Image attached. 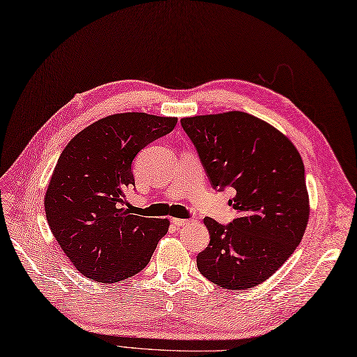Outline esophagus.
<instances>
[{"label":"esophagus","instance_id":"34e87169","mask_svg":"<svg viewBox=\"0 0 357 357\" xmlns=\"http://www.w3.org/2000/svg\"><path fill=\"white\" fill-rule=\"evenodd\" d=\"M172 223H174L175 227H185V225H188V220H187V219L175 218V219H172Z\"/></svg>","mask_w":357,"mask_h":357}]
</instances>
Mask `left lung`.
<instances>
[{"label":"left lung","instance_id":"obj_1","mask_svg":"<svg viewBox=\"0 0 357 357\" xmlns=\"http://www.w3.org/2000/svg\"><path fill=\"white\" fill-rule=\"evenodd\" d=\"M181 125L212 187L236 191L231 223L204 218L210 243L197 268L222 288H253L284 265L306 231L305 165L278 129L244 112L183 117Z\"/></svg>","mask_w":357,"mask_h":357}]
</instances>
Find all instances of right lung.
Wrapping results in <instances>:
<instances>
[{
  "instance_id": "obj_1",
  "label": "right lung",
  "mask_w": 357,
  "mask_h": 357,
  "mask_svg": "<svg viewBox=\"0 0 357 357\" xmlns=\"http://www.w3.org/2000/svg\"><path fill=\"white\" fill-rule=\"evenodd\" d=\"M176 117L119 113L100 119L60 154L44 199L50 229L84 276L102 284L141 272L169 220L130 215L125 192L135 187L132 162L174 130Z\"/></svg>"
}]
</instances>
